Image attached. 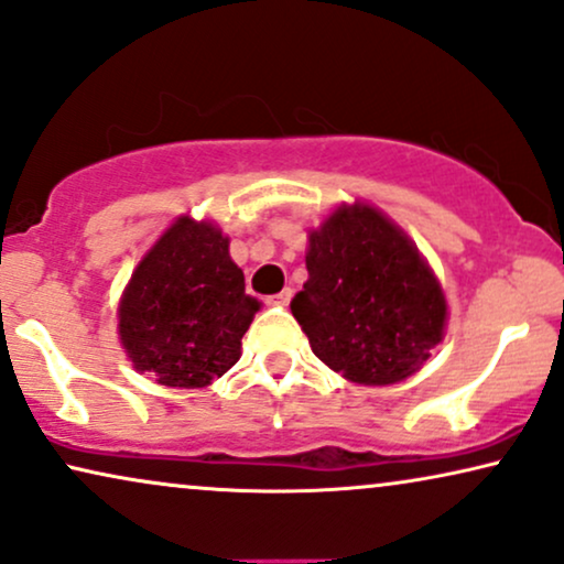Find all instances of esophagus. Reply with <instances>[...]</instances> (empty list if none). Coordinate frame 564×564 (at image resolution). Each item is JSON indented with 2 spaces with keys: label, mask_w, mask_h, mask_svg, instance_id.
<instances>
[{
  "label": "esophagus",
  "mask_w": 564,
  "mask_h": 564,
  "mask_svg": "<svg viewBox=\"0 0 564 564\" xmlns=\"http://www.w3.org/2000/svg\"><path fill=\"white\" fill-rule=\"evenodd\" d=\"M291 296H294V291H291V289H283L281 294H275V296H270V299H268V306H289Z\"/></svg>",
  "instance_id": "34e87169"
}]
</instances>
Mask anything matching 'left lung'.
<instances>
[{
    "instance_id": "obj_1",
    "label": "left lung",
    "mask_w": 564,
    "mask_h": 564,
    "mask_svg": "<svg viewBox=\"0 0 564 564\" xmlns=\"http://www.w3.org/2000/svg\"><path fill=\"white\" fill-rule=\"evenodd\" d=\"M304 289L291 314L322 364L352 384L417 373L444 340L448 304L433 268L381 208L352 200L306 235Z\"/></svg>"
}]
</instances>
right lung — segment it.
I'll return each mask as SVG.
<instances>
[{"mask_svg":"<svg viewBox=\"0 0 564 564\" xmlns=\"http://www.w3.org/2000/svg\"><path fill=\"white\" fill-rule=\"evenodd\" d=\"M258 310L219 224L183 214L133 268L118 302V340L156 384L204 389L242 356Z\"/></svg>","mask_w":564,"mask_h":564,"instance_id":"right-lung-1","label":"right lung"}]
</instances>
